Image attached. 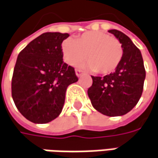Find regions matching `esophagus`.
<instances>
[{"mask_svg":"<svg viewBox=\"0 0 158 158\" xmlns=\"http://www.w3.org/2000/svg\"><path fill=\"white\" fill-rule=\"evenodd\" d=\"M75 72H76L77 77H80V76L83 75V72H82L81 70H79V69H76V70H75Z\"/></svg>","mask_w":158,"mask_h":158,"instance_id":"esophagus-1","label":"esophagus"}]
</instances>
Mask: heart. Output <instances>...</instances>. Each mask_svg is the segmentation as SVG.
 Listing matches in <instances>:
<instances>
[{
	"label": "heart",
	"instance_id": "obj_1",
	"mask_svg": "<svg viewBox=\"0 0 158 158\" xmlns=\"http://www.w3.org/2000/svg\"><path fill=\"white\" fill-rule=\"evenodd\" d=\"M62 49L66 63L75 65L86 58L83 65L101 74L113 72L123 57L120 42L111 35L102 31H87L75 40L66 39Z\"/></svg>",
	"mask_w": 158,
	"mask_h": 158
}]
</instances>
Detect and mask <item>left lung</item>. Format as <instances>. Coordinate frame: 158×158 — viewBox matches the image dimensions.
I'll list each match as a JSON object with an SVG mask.
<instances>
[{"label":"left lung","mask_w":158,"mask_h":158,"mask_svg":"<svg viewBox=\"0 0 158 158\" xmlns=\"http://www.w3.org/2000/svg\"><path fill=\"white\" fill-rule=\"evenodd\" d=\"M119 40L123 57L114 72L104 77L92 76L93 84L87 90L93 107L109 117L129 112L141 98L146 72L140 49L131 39L118 30H110Z\"/></svg>","instance_id":"obj_1"}]
</instances>
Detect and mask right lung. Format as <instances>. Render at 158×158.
Here are the masks:
<instances>
[{"mask_svg": "<svg viewBox=\"0 0 158 158\" xmlns=\"http://www.w3.org/2000/svg\"><path fill=\"white\" fill-rule=\"evenodd\" d=\"M68 33L45 32L19 53L11 81L12 98L19 112L35 124L58 117L66 89L78 81L74 68L63 61Z\"/></svg>", "mask_w": 158, "mask_h": 158, "instance_id": "add662e5", "label": "right lung"}]
</instances>
